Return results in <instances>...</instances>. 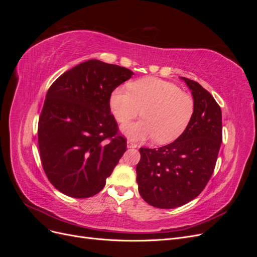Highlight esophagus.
<instances>
[{"label": "esophagus", "instance_id": "obj_1", "mask_svg": "<svg viewBox=\"0 0 257 257\" xmlns=\"http://www.w3.org/2000/svg\"><path fill=\"white\" fill-rule=\"evenodd\" d=\"M126 147H127V148H137V145H136V144H134L133 142L127 141V143H126Z\"/></svg>", "mask_w": 257, "mask_h": 257}]
</instances>
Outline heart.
Returning <instances> with one entry per match:
<instances>
[{"label": "heart", "instance_id": "1", "mask_svg": "<svg viewBox=\"0 0 257 257\" xmlns=\"http://www.w3.org/2000/svg\"><path fill=\"white\" fill-rule=\"evenodd\" d=\"M119 87L110 96V109L115 120L125 123L141 113L144 119L124 124L122 133L131 141L154 137L158 144H168L180 136L194 114V99L177 84L146 77Z\"/></svg>", "mask_w": 257, "mask_h": 257}]
</instances>
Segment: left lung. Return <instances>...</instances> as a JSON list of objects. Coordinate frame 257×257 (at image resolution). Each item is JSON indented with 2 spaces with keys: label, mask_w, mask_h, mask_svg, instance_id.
<instances>
[{
  "label": "left lung",
  "mask_w": 257,
  "mask_h": 257,
  "mask_svg": "<svg viewBox=\"0 0 257 257\" xmlns=\"http://www.w3.org/2000/svg\"><path fill=\"white\" fill-rule=\"evenodd\" d=\"M180 78L194 99L191 122L174 143L158 149L141 148L136 166L139 194L146 203L162 209L180 207L199 195L222 144L220 106L198 82Z\"/></svg>",
  "instance_id": "left-lung-1"
}]
</instances>
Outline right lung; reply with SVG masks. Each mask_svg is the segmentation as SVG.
<instances>
[{"mask_svg": "<svg viewBox=\"0 0 257 257\" xmlns=\"http://www.w3.org/2000/svg\"><path fill=\"white\" fill-rule=\"evenodd\" d=\"M134 73L89 60L62 74L49 88L38 121V148L52 185L74 198L102 190L126 151L110 113V95Z\"/></svg>", "mask_w": 257, "mask_h": 257, "instance_id": "add662e5", "label": "right lung"}]
</instances>
